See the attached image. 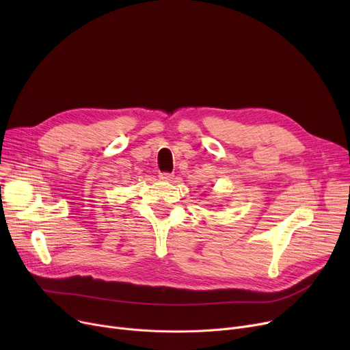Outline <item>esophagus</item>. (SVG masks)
<instances>
[{"label":"esophagus","instance_id":"1","mask_svg":"<svg viewBox=\"0 0 350 350\" xmlns=\"http://www.w3.org/2000/svg\"><path fill=\"white\" fill-rule=\"evenodd\" d=\"M159 177L161 180H172L174 177V174L173 173H167V172H161V173H159Z\"/></svg>","mask_w":350,"mask_h":350}]
</instances>
